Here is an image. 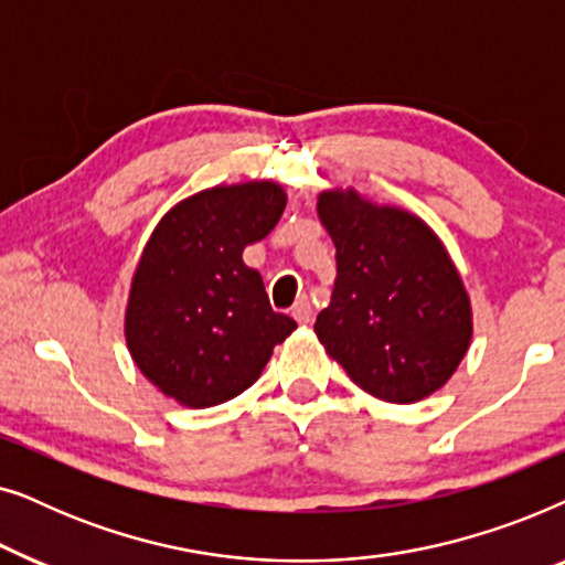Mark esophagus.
<instances>
[{
    "instance_id": "1",
    "label": "esophagus",
    "mask_w": 565,
    "mask_h": 565,
    "mask_svg": "<svg viewBox=\"0 0 565 565\" xmlns=\"http://www.w3.org/2000/svg\"><path fill=\"white\" fill-rule=\"evenodd\" d=\"M290 316H292V319H296L298 323H311V316H313V311H311V303H308L306 298H298V300H296V306H292Z\"/></svg>"
}]
</instances>
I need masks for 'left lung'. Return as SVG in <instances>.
<instances>
[{
    "mask_svg": "<svg viewBox=\"0 0 565 565\" xmlns=\"http://www.w3.org/2000/svg\"><path fill=\"white\" fill-rule=\"evenodd\" d=\"M337 249L331 303L316 337L370 396L414 404L450 381L473 337L468 292L422 218L354 190L319 195Z\"/></svg>",
    "mask_w": 565,
    "mask_h": 565,
    "instance_id": "left-lung-1",
    "label": "left lung"
}]
</instances>
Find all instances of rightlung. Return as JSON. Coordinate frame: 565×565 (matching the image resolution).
I'll return each mask as SVG.
<instances>
[{"label":"right lung","instance_id":"1","mask_svg":"<svg viewBox=\"0 0 565 565\" xmlns=\"http://www.w3.org/2000/svg\"><path fill=\"white\" fill-rule=\"evenodd\" d=\"M285 200L275 182L221 184L177 203L153 228L130 282L126 342L177 404L207 408L238 396L296 329L242 259L277 226Z\"/></svg>","mask_w":565,"mask_h":565}]
</instances>
